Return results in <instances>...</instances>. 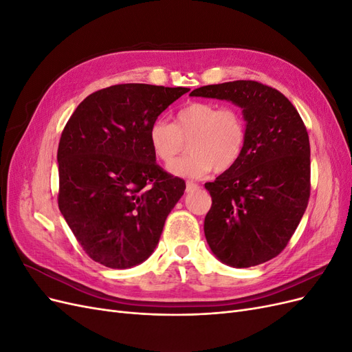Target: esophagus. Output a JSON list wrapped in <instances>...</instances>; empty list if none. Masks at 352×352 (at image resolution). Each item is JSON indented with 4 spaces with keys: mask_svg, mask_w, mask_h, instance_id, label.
<instances>
[{
    "mask_svg": "<svg viewBox=\"0 0 352 352\" xmlns=\"http://www.w3.org/2000/svg\"><path fill=\"white\" fill-rule=\"evenodd\" d=\"M198 189H199V186L197 184H194V182H188L186 184V192H194V190H198Z\"/></svg>",
    "mask_w": 352,
    "mask_h": 352,
    "instance_id": "1",
    "label": "esophagus"
}]
</instances>
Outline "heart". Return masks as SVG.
<instances>
[{"instance_id":"1","label":"heart","mask_w":352,"mask_h":352,"mask_svg":"<svg viewBox=\"0 0 352 352\" xmlns=\"http://www.w3.org/2000/svg\"><path fill=\"white\" fill-rule=\"evenodd\" d=\"M186 141L189 154L170 164V173L199 179L212 168L217 173L226 172L238 163L243 153L247 123L235 109L192 101L177 110L173 123L157 119L148 129V142L154 157L166 164L184 150Z\"/></svg>"}]
</instances>
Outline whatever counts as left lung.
<instances>
[{
	"mask_svg": "<svg viewBox=\"0 0 352 352\" xmlns=\"http://www.w3.org/2000/svg\"><path fill=\"white\" fill-rule=\"evenodd\" d=\"M190 97L230 101L242 109L247 142L238 163L206 184L211 208L204 233L211 252L230 267L279 255L310 198V141L283 94L254 80L207 85Z\"/></svg>",
	"mask_w": 352,
	"mask_h": 352,
	"instance_id": "1",
	"label": "left lung"
}]
</instances>
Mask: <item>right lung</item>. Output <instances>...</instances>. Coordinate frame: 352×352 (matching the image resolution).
Returning <instances> with one entry per match:
<instances>
[{
  "mask_svg": "<svg viewBox=\"0 0 352 352\" xmlns=\"http://www.w3.org/2000/svg\"><path fill=\"white\" fill-rule=\"evenodd\" d=\"M188 88L123 83L91 94L61 133L58 208L89 257L131 269L154 252L182 179L155 163L148 129Z\"/></svg>",
  "mask_w": 352,
  "mask_h": 352,
  "instance_id": "right-lung-1",
  "label": "right lung"
}]
</instances>
